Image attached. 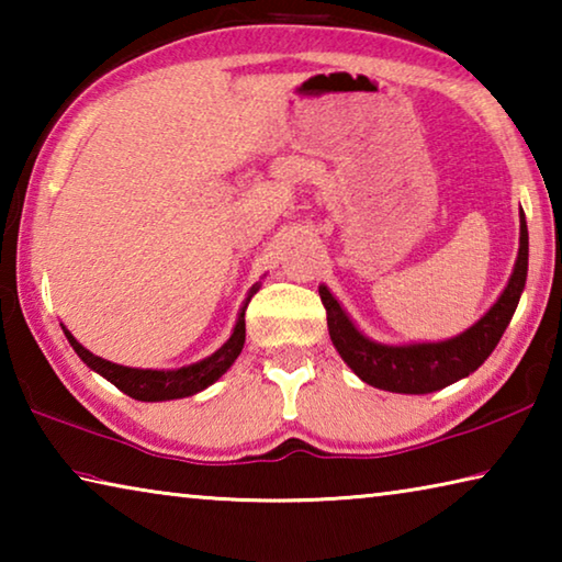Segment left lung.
<instances>
[{
	"mask_svg": "<svg viewBox=\"0 0 562 562\" xmlns=\"http://www.w3.org/2000/svg\"><path fill=\"white\" fill-rule=\"evenodd\" d=\"M528 278V225L520 211V247L510 280L496 304L473 327L446 341H422V345H379L361 335L347 312L339 307L325 284L319 297L327 310V327L331 345L361 382L396 394H431L475 372L506 331L520 292Z\"/></svg>",
	"mask_w": 562,
	"mask_h": 562,
	"instance_id": "1",
	"label": "left lung"
}]
</instances>
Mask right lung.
<instances>
[{
  "label": "right lung",
  "instance_id": "1",
  "mask_svg": "<svg viewBox=\"0 0 562 562\" xmlns=\"http://www.w3.org/2000/svg\"><path fill=\"white\" fill-rule=\"evenodd\" d=\"M258 290H260V284H255V288L247 292V300L243 304L240 315H237V325L233 329L231 339H227L225 345L215 351V355L195 361V364L168 369V372H164V369H131V367L113 364V361L91 355L87 347H81L66 327H64V335H66V339H69V345L74 347L76 355L81 357L83 364L91 367L93 372H99L103 379H109L113 386H119L121 392L128 394L131 398H138V402H168V398L193 396L211 386L213 382H217V379H221L227 369H231L237 355L243 351L245 310H247V302H250V297Z\"/></svg>",
  "mask_w": 562,
  "mask_h": 562
}]
</instances>
